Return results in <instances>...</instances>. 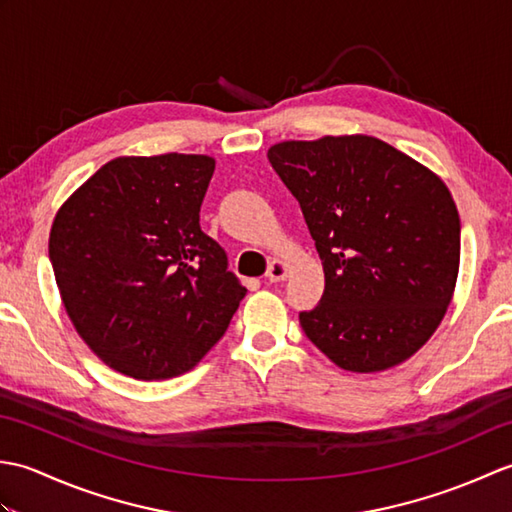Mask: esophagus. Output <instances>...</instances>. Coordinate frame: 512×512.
Here are the masks:
<instances>
[{"instance_id":"obj_1","label":"esophagus","mask_w":512,"mask_h":512,"mask_svg":"<svg viewBox=\"0 0 512 512\" xmlns=\"http://www.w3.org/2000/svg\"><path fill=\"white\" fill-rule=\"evenodd\" d=\"M286 275H288V266L281 262V259H273L266 270V279L270 281V284H279V281L286 279Z\"/></svg>"}]
</instances>
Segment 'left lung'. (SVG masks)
<instances>
[{"mask_svg": "<svg viewBox=\"0 0 512 512\" xmlns=\"http://www.w3.org/2000/svg\"><path fill=\"white\" fill-rule=\"evenodd\" d=\"M268 160L323 262L308 339L347 372H383L436 332L460 268V215L436 173L374 136L286 140Z\"/></svg>", "mask_w": 512, "mask_h": 512, "instance_id": "obj_1", "label": "left lung"}]
</instances>
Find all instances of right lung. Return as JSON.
<instances>
[{
  "instance_id": "add662e5",
  "label": "right lung",
  "mask_w": 512,
  "mask_h": 512,
  "mask_svg": "<svg viewBox=\"0 0 512 512\" xmlns=\"http://www.w3.org/2000/svg\"><path fill=\"white\" fill-rule=\"evenodd\" d=\"M211 156H123L83 182L52 222L48 253L81 339L116 372H189L222 339L246 288L200 228Z\"/></svg>"
}]
</instances>
